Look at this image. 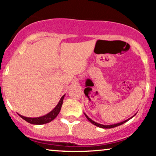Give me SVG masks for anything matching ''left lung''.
Segmentation results:
<instances>
[{"mask_svg":"<svg viewBox=\"0 0 156 156\" xmlns=\"http://www.w3.org/2000/svg\"><path fill=\"white\" fill-rule=\"evenodd\" d=\"M84 114H85V116H86V117L87 118V119H88V120L91 123H92L93 125H96V126H98V127H99V128H114V127H117V126H119V125H122V124H124L125 122H126L127 121H128L130 119H131L132 117H130V119H127V120H125V121H123V122H119V123H117V124H114V125H101V124H99V123H98V122H95L94 121H93V120H92V119H90V118H89L88 116L87 115V114H85V113H84Z\"/></svg>","mask_w":156,"mask_h":156,"instance_id":"obj_1","label":"left lung"}]
</instances>
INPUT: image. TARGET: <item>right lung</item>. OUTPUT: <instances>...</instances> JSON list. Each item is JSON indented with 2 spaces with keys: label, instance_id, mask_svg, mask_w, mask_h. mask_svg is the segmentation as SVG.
I'll return each mask as SVG.
<instances>
[{
  "label": "right lung",
  "instance_id": "obj_1",
  "mask_svg": "<svg viewBox=\"0 0 156 156\" xmlns=\"http://www.w3.org/2000/svg\"><path fill=\"white\" fill-rule=\"evenodd\" d=\"M64 98V95L62 97V98L60 99V101L58 102V104H57L56 106H55L51 112H49L48 114H46V115L42 116V117L31 118V117H23V116L20 115V114H19V116L21 118H23L24 120L28 122L31 123V124H33V125L46 124V123H48L50 122H51L52 120H53V119L57 117V115L59 114L61 108H62V105L63 104Z\"/></svg>",
  "mask_w": 156,
  "mask_h": 156
}]
</instances>
